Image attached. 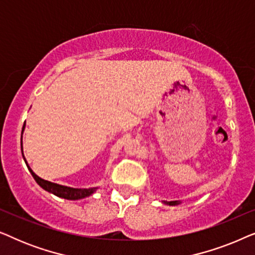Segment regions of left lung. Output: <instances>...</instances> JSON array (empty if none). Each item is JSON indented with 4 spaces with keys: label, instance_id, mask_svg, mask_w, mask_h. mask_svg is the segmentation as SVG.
I'll return each mask as SVG.
<instances>
[{
    "label": "left lung",
    "instance_id": "left-lung-1",
    "mask_svg": "<svg viewBox=\"0 0 255 255\" xmlns=\"http://www.w3.org/2000/svg\"><path fill=\"white\" fill-rule=\"evenodd\" d=\"M163 203L165 204H168V205H179L181 202L180 201H170V202H167V201H163Z\"/></svg>",
    "mask_w": 255,
    "mask_h": 255
}]
</instances>
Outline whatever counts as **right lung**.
Here are the masks:
<instances>
[{"label":"right lung","instance_id":"add662e5","mask_svg":"<svg viewBox=\"0 0 255 255\" xmlns=\"http://www.w3.org/2000/svg\"><path fill=\"white\" fill-rule=\"evenodd\" d=\"M23 131H24V127L22 130V134H23ZM22 154H23V145H22ZM23 158H24V155H23ZM24 161H25L27 168H29L30 173H31V175L33 176V179L36 180V182L39 184L43 189L48 191V193L55 195V196H58V197L66 198V200H81V198L90 196V195L95 193L97 189V188H88V189L83 188V189H79V188H71V187L60 186V184L50 182V181H46V180L41 179V177H39L38 175H36V174L33 173V170L30 168V166L27 165L25 158H24Z\"/></svg>","mask_w":255,"mask_h":255}]
</instances>
